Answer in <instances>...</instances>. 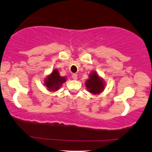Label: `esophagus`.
Wrapping results in <instances>:
<instances>
[{
	"label": "esophagus",
	"instance_id": "esophagus-1",
	"mask_svg": "<svg viewBox=\"0 0 152 152\" xmlns=\"http://www.w3.org/2000/svg\"><path fill=\"white\" fill-rule=\"evenodd\" d=\"M72 79L73 80H77V75L75 74V73H74V74L72 75Z\"/></svg>",
	"mask_w": 152,
	"mask_h": 152
}]
</instances>
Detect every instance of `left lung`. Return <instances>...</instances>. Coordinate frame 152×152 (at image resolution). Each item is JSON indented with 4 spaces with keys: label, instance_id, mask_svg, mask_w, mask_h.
Returning <instances> with one entry per match:
<instances>
[{
    "label": "left lung",
    "instance_id": "left-lung-1",
    "mask_svg": "<svg viewBox=\"0 0 152 152\" xmlns=\"http://www.w3.org/2000/svg\"><path fill=\"white\" fill-rule=\"evenodd\" d=\"M89 77L85 81V87L88 91L93 95H98L105 89V83L99 76L97 72L93 71L89 74Z\"/></svg>",
    "mask_w": 152,
    "mask_h": 152
}]
</instances>
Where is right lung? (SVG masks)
<instances>
[{
	"mask_svg": "<svg viewBox=\"0 0 152 152\" xmlns=\"http://www.w3.org/2000/svg\"><path fill=\"white\" fill-rule=\"evenodd\" d=\"M67 81V77L61 76L57 69H54L44 80V85L49 92H55L59 90L62 84Z\"/></svg>",
	"mask_w": 152,
	"mask_h": 152,
	"instance_id": "obj_1",
	"label": "right lung"
}]
</instances>
